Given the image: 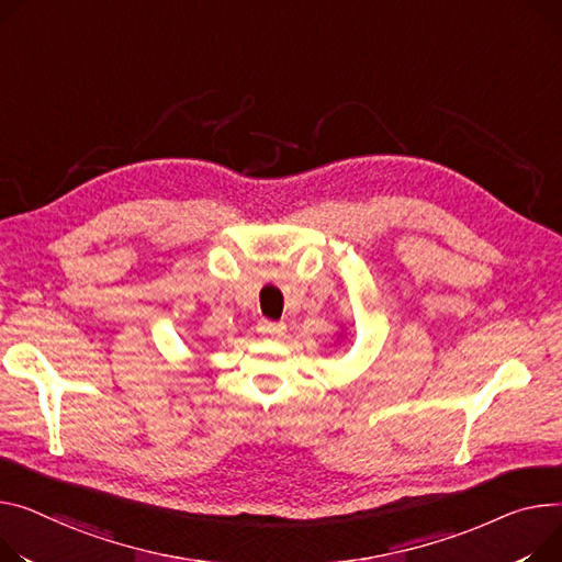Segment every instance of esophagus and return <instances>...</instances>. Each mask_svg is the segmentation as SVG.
<instances>
[{
  "mask_svg": "<svg viewBox=\"0 0 562 562\" xmlns=\"http://www.w3.org/2000/svg\"><path fill=\"white\" fill-rule=\"evenodd\" d=\"M257 331H259L261 336H269V339H280V336L286 331V325H284V323H276V321L261 318V321L257 323Z\"/></svg>",
  "mask_w": 562,
  "mask_h": 562,
  "instance_id": "obj_1",
  "label": "esophagus"
}]
</instances>
